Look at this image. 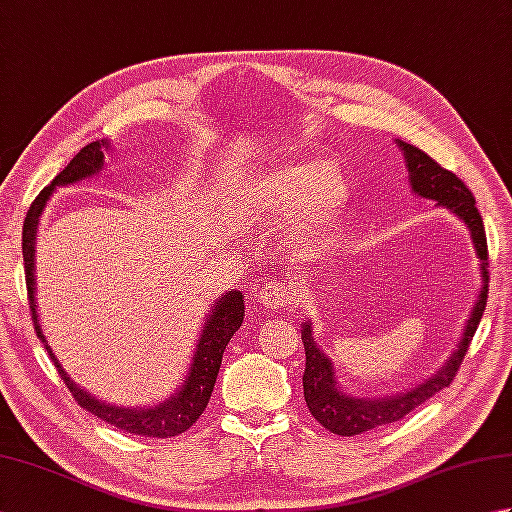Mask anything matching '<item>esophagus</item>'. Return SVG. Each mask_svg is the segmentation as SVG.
Segmentation results:
<instances>
[{"label":"esophagus","instance_id":"esophagus-1","mask_svg":"<svg viewBox=\"0 0 512 512\" xmlns=\"http://www.w3.org/2000/svg\"><path fill=\"white\" fill-rule=\"evenodd\" d=\"M257 301L266 308H281L292 301V292L281 281H268L264 288L257 290Z\"/></svg>","mask_w":512,"mask_h":512}]
</instances>
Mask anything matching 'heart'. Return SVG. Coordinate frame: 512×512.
<instances>
[{
  "instance_id": "heart-1",
  "label": "heart",
  "mask_w": 512,
  "mask_h": 512,
  "mask_svg": "<svg viewBox=\"0 0 512 512\" xmlns=\"http://www.w3.org/2000/svg\"><path fill=\"white\" fill-rule=\"evenodd\" d=\"M350 187L343 171L334 162H292L268 173L253 187V204L273 211H290L297 207L295 224L301 235L312 237L339 220L343 215Z\"/></svg>"
}]
</instances>
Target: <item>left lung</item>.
I'll return each mask as SVG.
<instances>
[{
    "instance_id": "8db88e82",
    "label": "left lung",
    "mask_w": 512,
    "mask_h": 512,
    "mask_svg": "<svg viewBox=\"0 0 512 512\" xmlns=\"http://www.w3.org/2000/svg\"><path fill=\"white\" fill-rule=\"evenodd\" d=\"M398 147L405 154V162L409 169L411 191L422 195V198L436 200L438 206H444L455 213L460 220L469 226L471 239L475 246L477 259H480L482 288L477 295L475 306L469 314V321L464 325L462 339L458 341L453 354L447 358L436 374L424 380L418 387L400 391L394 396H378V398H358L341 391L336 383L334 365L325 356L317 341L312 336V325L303 323L301 341L306 347V372H303V396L310 413L317 418L325 429L336 433V436H358V433L383 427V424L396 422L405 418L409 411L420 407L424 400L436 396L440 389L453 383V376L458 374L462 358L466 356V347L473 341V334L480 325L482 314L486 310L488 299V248L486 233L482 224V215L477 211L473 193L466 189V184L451 173L449 169L440 167L436 160L424 154L422 149L398 140Z\"/></svg>"
}]
</instances>
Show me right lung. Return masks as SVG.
<instances>
[{
	"label": "right lung",
	"mask_w": 512,
	"mask_h": 512,
	"mask_svg": "<svg viewBox=\"0 0 512 512\" xmlns=\"http://www.w3.org/2000/svg\"><path fill=\"white\" fill-rule=\"evenodd\" d=\"M107 147H110L107 140H94V143L85 145L79 154L68 162V167H65L59 176L37 195L35 202L30 204L24 220V233H21V253H24L30 312H32V321H35V332L39 336V341L48 350L52 363L59 369V374L65 380V385H68L70 394L83 409H88L96 418L105 420L116 429L132 433V436L171 438L187 431L191 424L202 416L206 405H209L211 391L215 387V378L222 365V354L226 350L228 341L233 339V334L239 330V325L244 321L242 292L228 290L213 303L211 314L204 321L198 345H195L187 378H184V383L176 391V396L162 400L154 407H140V409L116 407V405H110V402H103L99 398L90 396L88 391H83L79 385H74V380L61 367L57 356L52 354V347L48 345L39 325L37 301H35V239H37L39 217L43 209H46L54 189L68 187V184H74L79 180H88L103 169V162H105L103 154L107 151Z\"/></svg>",
	"instance_id": "1"
}]
</instances>
